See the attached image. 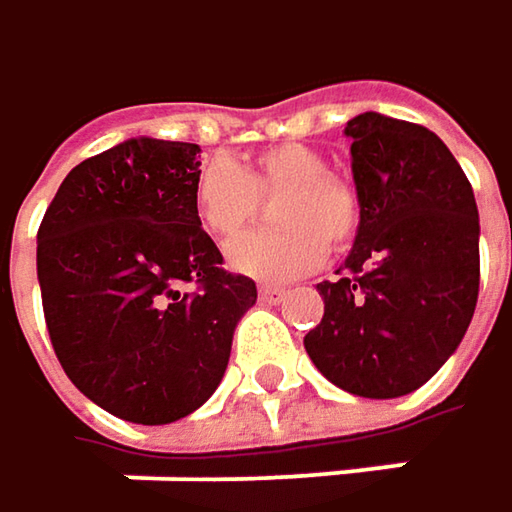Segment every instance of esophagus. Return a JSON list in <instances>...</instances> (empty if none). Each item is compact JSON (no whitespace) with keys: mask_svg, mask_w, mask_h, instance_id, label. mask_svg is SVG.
I'll use <instances>...</instances> for the list:
<instances>
[{"mask_svg":"<svg viewBox=\"0 0 512 512\" xmlns=\"http://www.w3.org/2000/svg\"><path fill=\"white\" fill-rule=\"evenodd\" d=\"M284 296H287V290H284V287H269V284H263V287H260V299H263V302L275 304V302H281Z\"/></svg>","mask_w":512,"mask_h":512,"instance_id":"esophagus-1","label":"esophagus"}]
</instances>
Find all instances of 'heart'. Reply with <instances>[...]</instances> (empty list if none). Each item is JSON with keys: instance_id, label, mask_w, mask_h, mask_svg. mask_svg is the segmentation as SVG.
Wrapping results in <instances>:
<instances>
[{"instance_id": "heart-1", "label": "heart", "mask_w": 512, "mask_h": 512, "mask_svg": "<svg viewBox=\"0 0 512 512\" xmlns=\"http://www.w3.org/2000/svg\"><path fill=\"white\" fill-rule=\"evenodd\" d=\"M284 231L249 234L228 246V266L255 281H293L313 272L328 243L343 249L360 225V196L349 178L328 172L322 152L304 143H278L246 161L210 158L193 178V210L216 240H234L278 199Z\"/></svg>"}]
</instances>
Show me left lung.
Wrapping results in <instances>:
<instances>
[{"instance_id":"obj_1","label":"left lung","mask_w":512,"mask_h":512,"mask_svg":"<svg viewBox=\"0 0 512 512\" xmlns=\"http://www.w3.org/2000/svg\"><path fill=\"white\" fill-rule=\"evenodd\" d=\"M346 137L360 225L340 278L316 284L325 316L304 349L340 390L398 398L437 375L472 322L478 205L425 125L366 111L349 119Z\"/></svg>"}]
</instances>
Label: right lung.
Masks as SVG:
<instances>
[{"label":"right lung","mask_w":512,"mask_h":512,"mask_svg":"<svg viewBox=\"0 0 512 512\" xmlns=\"http://www.w3.org/2000/svg\"><path fill=\"white\" fill-rule=\"evenodd\" d=\"M199 152L117 143L72 169L37 231L52 349L72 384L125 422L166 425L202 407L257 302L255 281L222 269L193 210Z\"/></svg>","instance_id":"1"}]
</instances>
